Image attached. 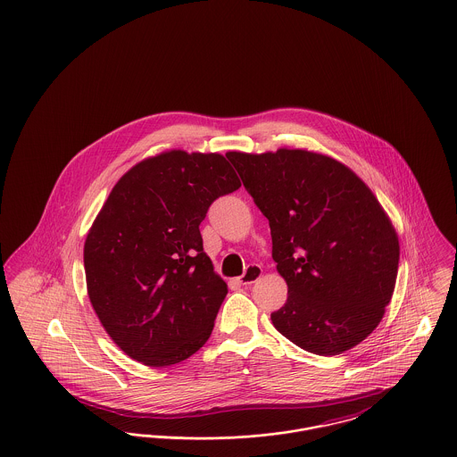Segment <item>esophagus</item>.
Wrapping results in <instances>:
<instances>
[{"label":"esophagus","instance_id":"1","mask_svg":"<svg viewBox=\"0 0 457 457\" xmlns=\"http://www.w3.org/2000/svg\"><path fill=\"white\" fill-rule=\"evenodd\" d=\"M262 272H263V270H262L260 265H249V267L245 269V272L239 277V284L251 286L253 282H256V280L262 277Z\"/></svg>","mask_w":457,"mask_h":457}]
</instances>
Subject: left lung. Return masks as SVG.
<instances>
[{
	"label": "left lung",
	"instance_id": "left-lung-1",
	"mask_svg": "<svg viewBox=\"0 0 457 457\" xmlns=\"http://www.w3.org/2000/svg\"><path fill=\"white\" fill-rule=\"evenodd\" d=\"M272 234L287 302L275 329L310 353L337 355L370 335L395 289L400 245L383 206L350 168L303 149L228 153Z\"/></svg>",
	"mask_w": 457,
	"mask_h": 457
}]
</instances>
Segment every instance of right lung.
<instances>
[{
    "label": "right lung",
    "instance_id": "1",
    "mask_svg": "<svg viewBox=\"0 0 457 457\" xmlns=\"http://www.w3.org/2000/svg\"><path fill=\"white\" fill-rule=\"evenodd\" d=\"M241 182L221 154L168 151L126 171L85 241L93 310L122 352L179 364L212 336L227 296L203 249L201 221Z\"/></svg>",
    "mask_w": 457,
    "mask_h": 457
}]
</instances>
